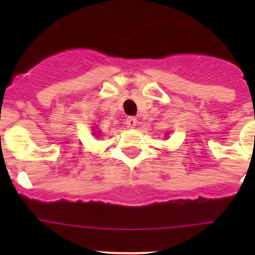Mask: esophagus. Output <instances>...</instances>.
I'll return each mask as SVG.
<instances>
[{
	"label": "esophagus",
	"mask_w": 255,
	"mask_h": 255,
	"mask_svg": "<svg viewBox=\"0 0 255 255\" xmlns=\"http://www.w3.org/2000/svg\"><path fill=\"white\" fill-rule=\"evenodd\" d=\"M126 125H128V128H135L136 126V124H138V120H136V117H128L126 119Z\"/></svg>",
	"instance_id": "obj_1"
}]
</instances>
